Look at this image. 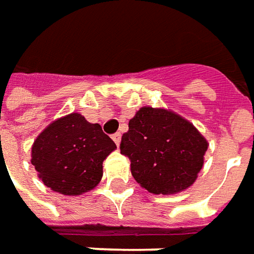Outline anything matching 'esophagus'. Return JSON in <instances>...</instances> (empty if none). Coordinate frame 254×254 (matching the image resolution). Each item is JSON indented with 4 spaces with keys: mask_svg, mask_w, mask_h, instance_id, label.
<instances>
[{
    "mask_svg": "<svg viewBox=\"0 0 254 254\" xmlns=\"http://www.w3.org/2000/svg\"><path fill=\"white\" fill-rule=\"evenodd\" d=\"M112 138H113V141L116 142V145H119L120 141H122V134H120V132H115V134L112 135Z\"/></svg>",
    "mask_w": 254,
    "mask_h": 254,
    "instance_id": "1",
    "label": "esophagus"
}]
</instances>
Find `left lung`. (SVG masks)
<instances>
[{"instance_id": "1", "label": "left lung", "mask_w": 254, "mask_h": 254, "mask_svg": "<svg viewBox=\"0 0 254 254\" xmlns=\"http://www.w3.org/2000/svg\"><path fill=\"white\" fill-rule=\"evenodd\" d=\"M208 148L190 122L165 109L141 107L128 123L120 151L131 175L154 194H175L197 179Z\"/></svg>"}]
</instances>
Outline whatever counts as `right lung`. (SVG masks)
Segmentation results:
<instances>
[{
  "instance_id": "obj_1",
  "label": "right lung",
  "mask_w": 254,
  "mask_h": 254,
  "mask_svg": "<svg viewBox=\"0 0 254 254\" xmlns=\"http://www.w3.org/2000/svg\"><path fill=\"white\" fill-rule=\"evenodd\" d=\"M115 149L113 139L99 124L71 113L40 132L32 147V165L52 190L79 195L99 183L103 175L102 163Z\"/></svg>"
}]
</instances>
